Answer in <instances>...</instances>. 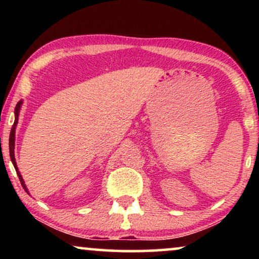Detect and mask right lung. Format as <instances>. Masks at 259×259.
I'll use <instances>...</instances> for the list:
<instances>
[{
    "label": "right lung",
    "instance_id": "obj_1",
    "mask_svg": "<svg viewBox=\"0 0 259 259\" xmlns=\"http://www.w3.org/2000/svg\"><path fill=\"white\" fill-rule=\"evenodd\" d=\"M21 105H22V100H20L19 102H17V105L15 107V121H14V125L12 127V131H10V136H9V154H10V159H12L14 167H15V169H16L17 176H19L21 185H22L24 191H26V192L28 193V189H27L26 184H24V182H23L22 176H21V173L19 172V168H17V165H16V161H15V154H14V147H15V128H16V125H17V120H19V113H20Z\"/></svg>",
    "mask_w": 259,
    "mask_h": 259
}]
</instances>
